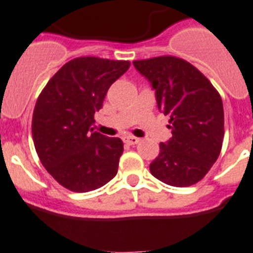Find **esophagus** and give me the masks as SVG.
<instances>
[{
  "label": "esophagus",
  "mask_w": 253,
  "mask_h": 253,
  "mask_svg": "<svg viewBox=\"0 0 253 253\" xmlns=\"http://www.w3.org/2000/svg\"><path fill=\"white\" fill-rule=\"evenodd\" d=\"M123 139H124L125 143H128V145H137L139 142V138H137L134 135H126V137H124Z\"/></svg>",
  "instance_id": "34e87169"
}]
</instances>
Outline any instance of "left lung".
Masks as SVG:
<instances>
[{
  "instance_id": "1",
  "label": "left lung",
  "mask_w": 253,
  "mask_h": 253,
  "mask_svg": "<svg viewBox=\"0 0 253 253\" xmlns=\"http://www.w3.org/2000/svg\"><path fill=\"white\" fill-rule=\"evenodd\" d=\"M155 90L158 108L168 115L172 137L160 143L150 172L176 187L199 182L222 147L224 107L218 91L198 68L172 55L134 60Z\"/></svg>"
}]
</instances>
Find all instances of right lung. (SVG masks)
I'll list each match as a JSON object with an SVG mask.
<instances>
[{"label":"right lung","instance_id":"right-lung-1","mask_svg":"<svg viewBox=\"0 0 253 253\" xmlns=\"http://www.w3.org/2000/svg\"><path fill=\"white\" fill-rule=\"evenodd\" d=\"M128 60L81 56L64 64L37 98L32 137L37 155L56 182L87 193L111 181L124 151L120 138L93 131L107 90Z\"/></svg>","mask_w":253,"mask_h":253}]
</instances>
